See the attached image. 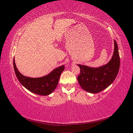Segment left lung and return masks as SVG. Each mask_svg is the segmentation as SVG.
Wrapping results in <instances>:
<instances>
[{
    "label": "left lung",
    "mask_w": 133,
    "mask_h": 133,
    "mask_svg": "<svg viewBox=\"0 0 133 133\" xmlns=\"http://www.w3.org/2000/svg\"><path fill=\"white\" fill-rule=\"evenodd\" d=\"M114 41V50L112 58L107 64L98 68H91L78 64L80 74L78 80L83 89L90 93H98L106 89L114 81L120 67L118 44Z\"/></svg>",
    "instance_id": "1"
}]
</instances>
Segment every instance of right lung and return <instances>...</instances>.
<instances>
[{"label": "right lung", "instance_id": "1", "mask_svg": "<svg viewBox=\"0 0 133 133\" xmlns=\"http://www.w3.org/2000/svg\"><path fill=\"white\" fill-rule=\"evenodd\" d=\"M16 76L22 85L33 93L46 96L50 94L57 88L60 74L65 69L64 65L55 68L51 73L41 78H30L24 76L18 71L13 59Z\"/></svg>", "mask_w": 133, "mask_h": 133}]
</instances>
